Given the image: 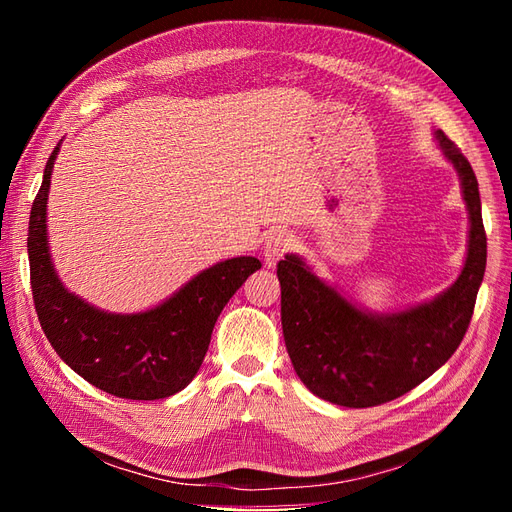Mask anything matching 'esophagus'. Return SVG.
I'll use <instances>...</instances> for the list:
<instances>
[{"instance_id": "1", "label": "esophagus", "mask_w": 512, "mask_h": 512, "mask_svg": "<svg viewBox=\"0 0 512 512\" xmlns=\"http://www.w3.org/2000/svg\"><path fill=\"white\" fill-rule=\"evenodd\" d=\"M290 247H292V235H288L286 230H273L265 241V250H262L267 267H275L277 260H280Z\"/></svg>"}]
</instances>
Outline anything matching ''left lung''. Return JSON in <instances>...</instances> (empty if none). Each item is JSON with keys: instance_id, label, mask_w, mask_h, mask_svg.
I'll list each match as a JSON object with an SVG mask.
<instances>
[{"instance_id": "obj_1", "label": "left lung", "mask_w": 512, "mask_h": 512, "mask_svg": "<svg viewBox=\"0 0 512 512\" xmlns=\"http://www.w3.org/2000/svg\"><path fill=\"white\" fill-rule=\"evenodd\" d=\"M436 141L457 170L470 213L468 256L457 282L404 312L371 314L322 282L297 254L277 262L282 329L294 371L320 399L371 408L412 391L459 348L487 265V235L470 162L442 130Z\"/></svg>"}]
</instances>
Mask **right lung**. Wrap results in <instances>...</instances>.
Masks as SVG:
<instances>
[{
  "label": "right lung",
  "mask_w": 512,
  "mask_h": 512,
  "mask_svg": "<svg viewBox=\"0 0 512 512\" xmlns=\"http://www.w3.org/2000/svg\"><path fill=\"white\" fill-rule=\"evenodd\" d=\"M53 149L29 215V275L40 327L70 369L96 389L123 399H164L192 382L209 350L215 320L247 275L254 256L218 262L173 297L138 314H111L68 292L46 239V200L59 153Z\"/></svg>",
  "instance_id": "add662e5"
}]
</instances>
